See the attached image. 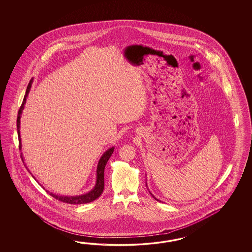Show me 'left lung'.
Listing matches in <instances>:
<instances>
[{
  "mask_svg": "<svg viewBox=\"0 0 252 252\" xmlns=\"http://www.w3.org/2000/svg\"><path fill=\"white\" fill-rule=\"evenodd\" d=\"M146 186H147V185H146ZM151 194H152V193H151ZM152 196H153V197H154V199H155V200H157V201H159V200H158V199L156 198L155 196H154V195H153V194H152Z\"/></svg>",
  "mask_w": 252,
  "mask_h": 252,
  "instance_id": "left-lung-1",
  "label": "left lung"
}]
</instances>
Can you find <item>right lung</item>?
Here are the masks:
<instances>
[{
    "instance_id": "obj_1",
    "label": "right lung",
    "mask_w": 252,
    "mask_h": 252,
    "mask_svg": "<svg viewBox=\"0 0 252 252\" xmlns=\"http://www.w3.org/2000/svg\"><path fill=\"white\" fill-rule=\"evenodd\" d=\"M33 83V78L31 79L29 85L27 86V90H26V94L24 95L23 98V102L22 103V106L20 108L19 112H18V117H17V130H18V136H19V142H20V150H22V139H21V132H20V128H21V117H22V111L24 109V105L26 103V100H27L28 94L31 91V88H32V85ZM113 150H114V147L110 148L109 150H106L103 154H102L101 158L99 159L98 162V165H97L96 169V182H95V186L94 188L92 189L90 192L88 193H84V194H80V195H74V196H68V195H60V194H55L53 193H50L47 190V192L49 193L50 195H52L54 198L58 199L59 201L63 202V203H66V204H88V203H91L93 201H94L95 199L98 198L101 194H102V191H103V188H104V168L105 166L107 164L109 158H111V156L113 153ZM22 159L23 160L24 163V158L22 157ZM26 166V164H25ZM28 170L27 166H26ZM30 172V170H29ZM31 175L32 176L33 178L36 180V178L34 177L32 172H30ZM38 182V181H37ZM44 188V187H42ZM45 189V188H44Z\"/></svg>"
}]
</instances>
